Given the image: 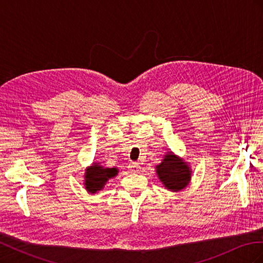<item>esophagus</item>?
<instances>
[{"label": "esophagus", "instance_id": "obj_1", "mask_svg": "<svg viewBox=\"0 0 263 263\" xmlns=\"http://www.w3.org/2000/svg\"><path fill=\"white\" fill-rule=\"evenodd\" d=\"M139 168H140V165H139V163H137V162H130L129 165H128V169H129L132 172H138V171H139Z\"/></svg>", "mask_w": 263, "mask_h": 263}]
</instances>
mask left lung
<instances>
[{
    "label": "left lung",
    "instance_id": "left-lung-1",
    "mask_svg": "<svg viewBox=\"0 0 263 263\" xmlns=\"http://www.w3.org/2000/svg\"><path fill=\"white\" fill-rule=\"evenodd\" d=\"M156 171L162 184L172 192H178L186 187L192 174L189 162L182 160L172 151L165 154L162 162L156 166Z\"/></svg>",
    "mask_w": 263,
    "mask_h": 263
}]
</instances>
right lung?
Here are the masks:
<instances>
[{
	"label": "right lung",
	"instance_id": "right-lung-1",
	"mask_svg": "<svg viewBox=\"0 0 263 263\" xmlns=\"http://www.w3.org/2000/svg\"><path fill=\"white\" fill-rule=\"evenodd\" d=\"M117 173L116 168H104L100 162H94L85 170L84 187L89 193H97L104 187L109 179L117 176Z\"/></svg>",
	"mask_w": 263,
	"mask_h": 263
}]
</instances>
